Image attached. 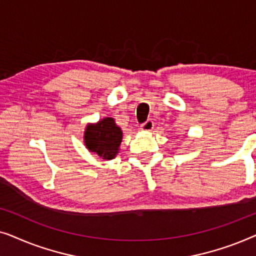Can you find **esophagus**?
I'll return each mask as SVG.
<instances>
[{
  "label": "esophagus",
  "mask_w": 256,
  "mask_h": 256,
  "mask_svg": "<svg viewBox=\"0 0 256 256\" xmlns=\"http://www.w3.org/2000/svg\"><path fill=\"white\" fill-rule=\"evenodd\" d=\"M152 128H154V122L152 120L146 121L144 124L141 126V129L143 132H152Z\"/></svg>",
  "instance_id": "obj_1"
}]
</instances>
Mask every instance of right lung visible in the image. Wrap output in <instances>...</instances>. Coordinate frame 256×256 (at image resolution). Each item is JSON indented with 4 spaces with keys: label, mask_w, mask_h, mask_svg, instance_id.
Returning a JSON list of instances; mask_svg holds the SVG:
<instances>
[{
    "label": "right lung",
    "mask_w": 256,
    "mask_h": 256,
    "mask_svg": "<svg viewBox=\"0 0 256 256\" xmlns=\"http://www.w3.org/2000/svg\"><path fill=\"white\" fill-rule=\"evenodd\" d=\"M121 128L113 118H104L96 124H88L84 132V143L88 152L104 160L116 157L122 142Z\"/></svg>",
    "instance_id": "right-lung-1"
}]
</instances>
